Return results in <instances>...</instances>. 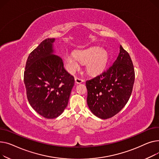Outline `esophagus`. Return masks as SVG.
I'll return each instance as SVG.
<instances>
[{"mask_svg": "<svg viewBox=\"0 0 159 159\" xmlns=\"http://www.w3.org/2000/svg\"><path fill=\"white\" fill-rule=\"evenodd\" d=\"M83 81H84V80H83V79H81V78H77V77L75 78V82H76V83H77V84L81 83H83Z\"/></svg>", "mask_w": 159, "mask_h": 159, "instance_id": "obj_1", "label": "esophagus"}]
</instances>
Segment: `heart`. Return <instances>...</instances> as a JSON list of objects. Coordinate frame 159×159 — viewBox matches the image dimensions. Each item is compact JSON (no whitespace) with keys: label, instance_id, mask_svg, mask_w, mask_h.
Wrapping results in <instances>:
<instances>
[{"label":"heart","instance_id":"b5f03b06","mask_svg":"<svg viewBox=\"0 0 159 159\" xmlns=\"http://www.w3.org/2000/svg\"><path fill=\"white\" fill-rule=\"evenodd\" d=\"M109 60L108 52L100 47L94 46L78 50L75 53H67L64 57V63L67 70L73 73L80 67V63H85L88 73L96 75L103 71Z\"/></svg>","mask_w":159,"mask_h":159}]
</instances>
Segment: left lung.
I'll use <instances>...</instances> for the list:
<instances>
[{
	"label": "left lung",
	"instance_id": "8db88e82",
	"mask_svg": "<svg viewBox=\"0 0 159 159\" xmlns=\"http://www.w3.org/2000/svg\"><path fill=\"white\" fill-rule=\"evenodd\" d=\"M113 65L94 78L86 81L87 105L96 117L107 119L123 108L131 96L135 72L129 54L120 45Z\"/></svg>",
	"mask_w": 159,
	"mask_h": 159
}]
</instances>
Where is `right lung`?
<instances>
[{"mask_svg": "<svg viewBox=\"0 0 159 159\" xmlns=\"http://www.w3.org/2000/svg\"><path fill=\"white\" fill-rule=\"evenodd\" d=\"M55 39H47L29 55L24 71L27 99L46 119L60 116L68 105L74 78L64 69L54 49Z\"/></svg>", "mask_w": 159, "mask_h": 159, "instance_id": "add662e5", "label": "right lung"}]
</instances>
